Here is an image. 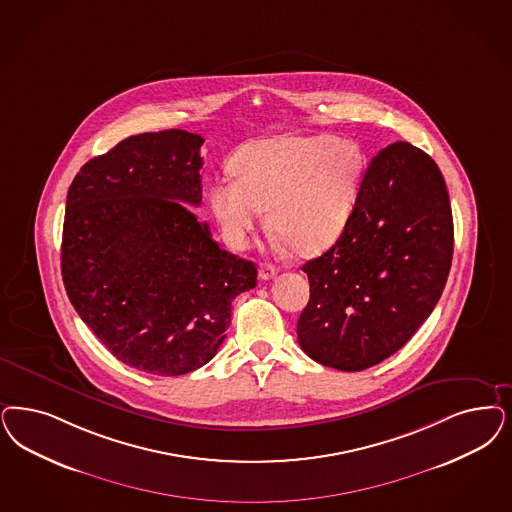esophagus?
<instances>
[{
    "label": "esophagus",
    "mask_w": 512,
    "mask_h": 512,
    "mask_svg": "<svg viewBox=\"0 0 512 512\" xmlns=\"http://www.w3.org/2000/svg\"><path fill=\"white\" fill-rule=\"evenodd\" d=\"M276 272H278V270H276V266L266 265V263L259 266V278H261V280H265V282L266 280H272V278L276 276Z\"/></svg>",
    "instance_id": "obj_1"
}]
</instances>
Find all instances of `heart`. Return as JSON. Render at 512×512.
Listing matches in <instances>:
<instances>
[{
    "instance_id": "b5f03b06",
    "label": "heart",
    "mask_w": 512,
    "mask_h": 512,
    "mask_svg": "<svg viewBox=\"0 0 512 512\" xmlns=\"http://www.w3.org/2000/svg\"><path fill=\"white\" fill-rule=\"evenodd\" d=\"M236 179L215 181L208 202L232 246H242L266 210L268 227L297 255L333 246L352 217L365 153L331 134L251 141L232 159Z\"/></svg>"
}]
</instances>
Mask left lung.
<instances>
[{
  "label": "left lung",
  "instance_id": "obj_1",
  "mask_svg": "<svg viewBox=\"0 0 512 512\" xmlns=\"http://www.w3.org/2000/svg\"><path fill=\"white\" fill-rule=\"evenodd\" d=\"M454 221L441 170L395 141L371 160L335 246L302 270L310 300L300 348L338 371H365L401 350L441 299Z\"/></svg>",
  "mask_w": 512,
  "mask_h": 512
}]
</instances>
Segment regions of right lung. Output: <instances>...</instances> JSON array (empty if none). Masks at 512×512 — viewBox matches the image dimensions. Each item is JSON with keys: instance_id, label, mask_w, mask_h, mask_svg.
Listing matches in <instances>:
<instances>
[{"instance_id": "add662e5", "label": "right lung", "mask_w": 512, "mask_h": 512, "mask_svg": "<svg viewBox=\"0 0 512 512\" xmlns=\"http://www.w3.org/2000/svg\"><path fill=\"white\" fill-rule=\"evenodd\" d=\"M202 136H130L71 181L62 280L79 318L124 365L179 376L225 340L230 302L257 266L217 246L194 215L202 202Z\"/></svg>"}]
</instances>
